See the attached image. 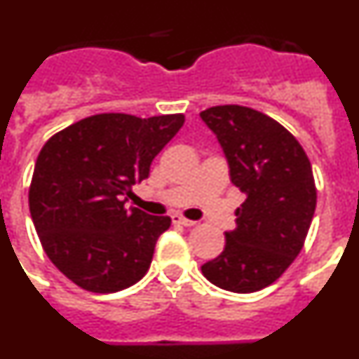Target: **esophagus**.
<instances>
[{"mask_svg": "<svg viewBox=\"0 0 359 359\" xmlns=\"http://www.w3.org/2000/svg\"><path fill=\"white\" fill-rule=\"evenodd\" d=\"M172 223L174 224H182V226H196V221H190V219H185L183 215L174 214L172 215Z\"/></svg>", "mask_w": 359, "mask_h": 359, "instance_id": "obj_1", "label": "esophagus"}]
</instances>
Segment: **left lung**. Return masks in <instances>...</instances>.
Segmentation results:
<instances>
[{
  "label": "left lung",
  "instance_id": "1",
  "mask_svg": "<svg viewBox=\"0 0 359 359\" xmlns=\"http://www.w3.org/2000/svg\"><path fill=\"white\" fill-rule=\"evenodd\" d=\"M217 138L230 180L246 199L221 255L201 266L221 290L253 293L273 284L300 253L316 207L309 158L273 118L244 106L199 113Z\"/></svg>",
  "mask_w": 359,
  "mask_h": 359
}]
</instances>
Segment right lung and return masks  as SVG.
<instances>
[{"mask_svg": "<svg viewBox=\"0 0 359 359\" xmlns=\"http://www.w3.org/2000/svg\"><path fill=\"white\" fill-rule=\"evenodd\" d=\"M185 116H88L41 149L28 205L44 252L86 291L115 293L147 273L167 215L123 207Z\"/></svg>", "mask_w": 359, "mask_h": 359, "instance_id": "obj_1", "label": "right lung"}]
</instances>
